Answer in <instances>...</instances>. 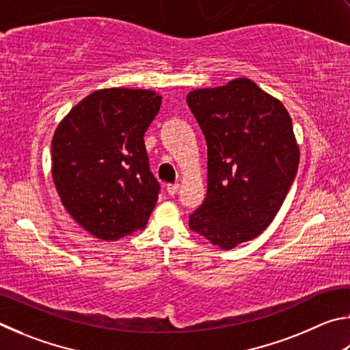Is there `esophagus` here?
Segmentation results:
<instances>
[{
	"instance_id": "1",
	"label": "esophagus",
	"mask_w": 350,
	"mask_h": 350,
	"mask_svg": "<svg viewBox=\"0 0 350 350\" xmlns=\"http://www.w3.org/2000/svg\"><path fill=\"white\" fill-rule=\"evenodd\" d=\"M165 189H167V193L170 195V197H174V195L178 192L180 185H178V183H175V185H167V187H165Z\"/></svg>"
}]
</instances>
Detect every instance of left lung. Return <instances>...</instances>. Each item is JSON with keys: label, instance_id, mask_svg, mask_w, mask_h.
I'll return each mask as SVG.
<instances>
[{"label": "left lung", "instance_id": "left-lung-1", "mask_svg": "<svg viewBox=\"0 0 350 350\" xmlns=\"http://www.w3.org/2000/svg\"><path fill=\"white\" fill-rule=\"evenodd\" d=\"M187 106L207 143V193L189 228L213 246L234 249L272 223L295 178L292 120L249 78L193 90Z\"/></svg>", "mask_w": 350, "mask_h": 350}]
</instances>
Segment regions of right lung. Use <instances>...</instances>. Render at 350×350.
<instances>
[{
	"instance_id": "add662e5",
	"label": "right lung",
	"mask_w": 350,
	"mask_h": 350,
	"mask_svg": "<svg viewBox=\"0 0 350 350\" xmlns=\"http://www.w3.org/2000/svg\"><path fill=\"white\" fill-rule=\"evenodd\" d=\"M161 96L144 89L96 90L59 122L52 139V176L66 211L104 241L143 230L159 183L144 133Z\"/></svg>"
}]
</instances>
